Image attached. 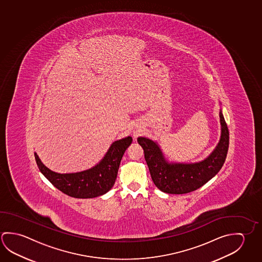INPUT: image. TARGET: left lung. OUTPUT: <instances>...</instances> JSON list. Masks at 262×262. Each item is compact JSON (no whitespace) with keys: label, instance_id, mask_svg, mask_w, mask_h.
Wrapping results in <instances>:
<instances>
[{"label":"left lung","instance_id":"obj_1","mask_svg":"<svg viewBox=\"0 0 262 262\" xmlns=\"http://www.w3.org/2000/svg\"><path fill=\"white\" fill-rule=\"evenodd\" d=\"M221 136L219 144L207 158L199 163H168L157 142L138 138L155 185L164 193L182 194L193 192L212 179L223 166L229 145V133L222 111L219 112Z\"/></svg>","mask_w":262,"mask_h":262}]
</instances>
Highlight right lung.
<instances>
[{
    "mask_svg": "<svg viewBox=\"0 0 262 262\" xmlns=\"http://www.w3.org/2000/svg\"><path fill=\"white\" fill-rule=\"evenodd\" d=\"M130 136L113 142L103 159L94 167L72 173H58L48 169L35 152L40 172L62 193L75 198H93L108 192L115 184L120 161L130 145Z\"/></svg>",
    "mask_w": 262,
    "mask_h": 262,
    "instance_id": "1",
    "label": "right lung"
}]
</instances>
